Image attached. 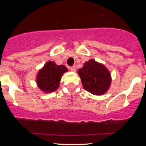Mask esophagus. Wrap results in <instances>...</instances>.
Returning a JSON list of instances; mask_svg holds the SVG:
<instances>
[{
  "label": "esophagus",
  "mask_w": 146,
  "mask_h": 146,
  "mask_svg": "<svg viewBox=\"0 0 146 146\" xmlns=\"http://www.w3.org/2000/svg\"><path fill=\"white\" fill-rule=\"evenodd\" d=\"M70 70H71L72 72H76V66H72V67L70 68Z\"/></svg>",
  "instance_id": "34e87169"
}]
</instances>
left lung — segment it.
I'll list each match as a JSON object with an SVG mask.
<instances>
[{
	"label": "left lung",
	"mask_w": 146,
	"mask_h": 146,
	"mask_svg": "<svg viewBox=\"0 0 146 146\" xmlns=\"http://www.w3.org/2000/svg\"><path fill=\"white\" fill-rule=\"evenodd\" d=\"M84 89L95 95H102L110 89L111 73L104 64L94 59L86 61L78 70Z\"/></svg>",
	"instance_id": "left-lung-1"
}]
</instances>
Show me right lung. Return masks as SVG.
I'll list each match as a JSON object with an SVG mask.
<instances>
[{"label":"right lung","mask_w":146,"mask_h":146,"mask_svg":"<svg viewBox=\"0 0 146 146\" xmlns=\"http://www.w3.org/2000/svg\"><path fill=\"white\" fill-rule=\"evenodd\" d=\"M67 71L68 68L64 65L58 66L54 61H48L37 73V87L44 93L54 92L59 87L62 76Z\"/></svg>","instance_id":"add662e5"}]
</instances>
